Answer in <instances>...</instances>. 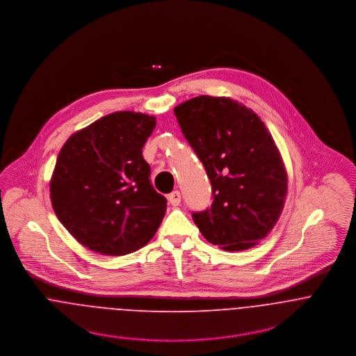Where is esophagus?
Wrapping results in <instances>:
<instances>
[{
    "label": "esophagus",
    "mask_w": 356,
    "mask_h": 356,
    "mask_svg": "<svg viewBox=\"0 0 356 356\" xmlns=\"http://www.w3.org/2000/svg\"><path fill=\"white\" fill-rule=\"evenodd\" d=\"M168 200L172 206H179L180 204V200H181V195L179 191H173L172 194L168 195Z\"/></svg>",
    "instance_id": "1"
}]
</instances>
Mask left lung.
I'll return each mask as SVG.
<instances>
[{"mask_svg": "<svg viewBox=\"0 0 356 356\" xmlns=\"http://www.w3.org/2000/svg\"><path fill=\"white\" fill-rule=\"evenodd\" d=\"M173 112L211 183V206L193 214L200 234L225 251L252 248L275 228L288 191L272 134L229 97L199 95Z\"/></svg>", "mask_w": 356, "mask_h": 356, "instance_id": "left-lung-1", "label": "left lung"}]
</instances>
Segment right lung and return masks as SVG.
Listing matches in <instances>:
<instances>
[{
	"instance_id": "right-lung-1",
	"label": "right lung",
	"mask_w": 356,
	"mask_h": 356,
	"mask_svg": "<svg viewBox=\"0 0 356 356\" xmlns=\"http://www.w3.org/2000/svg\"><path fill=\"white\" fill-rule=\"evenodd\" d=\"M156 118L115 112L72 134L50 179V200L60 222L80 244L120 257L156 235L166 199L150 183L142 156Z\"/></svg>"
}]
</instances>
